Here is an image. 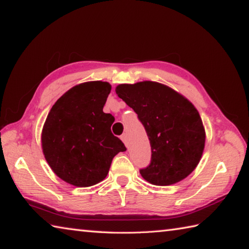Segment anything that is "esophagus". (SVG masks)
Segmentation results:
<instances>
[{
  "mask_svg": "<svg viewBox=\"0 0 249 249\" xmlns=\"http://www.w3.org/2000/svg\"><path fill=\"white\" fill-rule=\"evenodd\" d=\"M121 139H122V142H123L124 143H125V146H127V135L126 134H123L121 136Z\"/></svg>",
  "mask_w": 249,
  "mask_h": 249,
  "instance_id": "obj_1",
  "label": "esophagus"
}]
</instances>
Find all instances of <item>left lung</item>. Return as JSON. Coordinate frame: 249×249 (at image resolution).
I'll list each match as a JSON object with an SVG mask.
<instances>
[{
	"instance_id": "obj_1",
	"label": "left lung",
	"mask_w": 249,
	"mask_h": 249,
	"mask_svg": "<svg viewBox=\"0 0 249 249\" xmlns=\"http://www.w3.org/2000/svg\"><path fill=\"white\" fill-rule=\"evenodd\" d=\"M122 100L137 113L151 146V162L140 170L157 186L178 183L201 159L206 132L193 103L168 86L156 81L122 84L115 88Z\"/></svg>"
}]
</instances>
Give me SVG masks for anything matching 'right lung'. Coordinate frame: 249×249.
Wrapping results in <instances>:
<instances>
[{
    "label": "right lung",
    "instance_id": "obj_1",
    "mask_svg": "<svg viewBox=\"0 0 249 249\" xmlns=\"http://www.w3.org/2000/svg\"><path fill=\"white\" fill-rule=\"evenodd\" d=\"M110 92L107 81L76 85L54 103L44 122V158L58 178L74 186L100 183L113 158L126 150L111 132L114 116L103 112Z\"/></svg>",
    "mask_w": 249,
    "mask_h": 249
}]
</instances>
